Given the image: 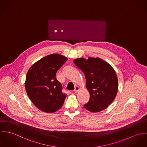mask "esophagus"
Masks as SVG:
<instances>
[{"label": "esophagus", "mask_w": 147, "mask_h": 147, "mask_svg": "<svg viewBox=\"0 0 147 147\" xmlns=\"http://www.w3.org/2000/svg\"><path fill=\"white\" fill-rule=\"evenodd\" d=\"M79 90H80V87H78V86H77V87H75V89H74V92L75 93H77V92L79 91Z\"/></svg>", "instance_id": "obj_1"}]
</instances>
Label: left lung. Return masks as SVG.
Returning <instances> with one entry per match:
<instances>
[{"instance_id": "left-lung-1", "label": "left lung", "mask_w": 147, "mask_h": 147, "mask_svg": "<svg viewBox=\"0 0 147 147\" xmlns=\"http://www.w3.org/2000/svg\"><path fill=\"white\" fill-rule=\"evenodd\" d=\"M73 62L84 74L90 95L89 101L83 105L84 108L92 113L105 109L118 91V78L113 67L98 57L78 58Z\"/></svg>"}]
</instances>
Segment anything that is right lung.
<instances>
[{"mask_svg":"<svg viewBox=\"0 0 147 147\" xmlns=\"http://www.w3.org/2000/svg\"><path fill=\"white\" fill-rule=\"evenodd\" d=\"M67 58L58 53L51 54L40 59L28 70L25 83L26 93L36 108L52 113L60 109L66 95L56 78V74Z\"/></svg>","mask_w":147,"mask_h":147,"instance_id":"right-lung-1","label":"right lung"}]
</instances>
